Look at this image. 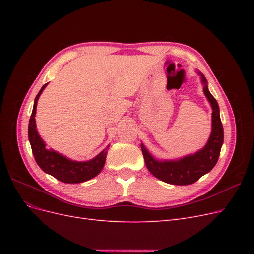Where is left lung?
Segmentation results:
<instances>
[{"label":"left lung","mask_w":254,"mask_h":254,"mask_svg":"<svg viewBox=\"0 0 254 254\" xmlns=\"http://www.w3.org/2000/svg\"><path fill=\"white\" fill-rule=\"evenodd\" d=\"M203 84V93L212 107V131L203 148L179 159L159 160L141 143L143 157L147 170L161 181L174 186H188L212 171L217 163L224 144V128L220 121L219 106L210 93L204 75L197 71Z\"/></svg>","instance_id":"left-lung-1"}]
</instances>
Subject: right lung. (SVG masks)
Wrapping results in <instances>:
<instances>
[{"label": "right lung", "instance_id": "right-lung-1", "mask_svg": "<svg viewBox=\"0 0 254 254\" xmlns=\"http://www.w3.org/2000/svg\"><path fill=\"white\" fill-rule=\"evenodd\" d=\"M47 86L48 83H45L35 98L34 108L28 124V140L37 164L44 173L64 183H80L94 178L103 170L110 145L107 146L93 159L88 161H74L55 150L48 149L45 147L47 144L38 133L35 119L37 103Z\"/></svg>", "mask_w": 254, "mask_h": 254}]
</instances>
